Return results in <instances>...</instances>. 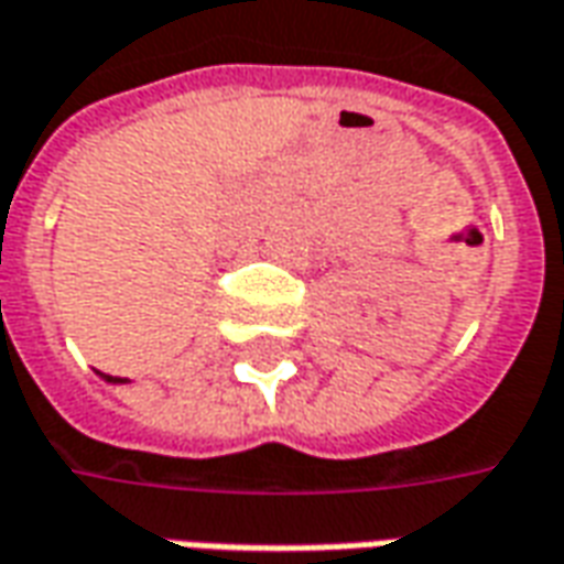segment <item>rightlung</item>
<instances>
[{
	"label": "right lung",
	"instance_id": "add662e5",
	"mask_svg": "<svg viewBox=\"0 0 564 564\" xmlns=\"http://www.w3.org/2000/svg\"><path fill=\"white\" fill-rule=\"evenodd\" d=\"M108 381H117V379H111V376H108Z\"/></svg>",
	"mask_w": 564,
	"mask_h": 564
}]
</instances>
